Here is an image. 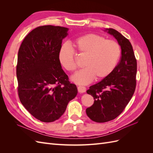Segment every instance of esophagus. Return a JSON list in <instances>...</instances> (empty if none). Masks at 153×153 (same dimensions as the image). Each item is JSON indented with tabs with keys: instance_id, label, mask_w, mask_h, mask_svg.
Returning a JSON list of instances; mask_svg holds the SVG:
<instances>
[{
	"instance_id": "34e87169",
	"label": "esophagus",
	"mask_w": 153,
	"mask_h": 153,
	"mask_svg": "<svg viewBox=\"0 0 153 153\" xmlns=\"http://www.w3.org/2000/svg\"><path fill=\"white\" fill-rule=\"evenodd\" d=\"M78 91L80 93H84L86 91V88L84 86H78Z\"/></svg>"
}]
</instances>
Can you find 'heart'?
Returning a JSON list of instances; mask_svg holds the SVG:
<instances>
[{"instance_id":"1","label":"heart","mask_w":153,"mask_h":153,"mask_svg":"<svg viewBox=\"0 0 153 153\" xmlns=\"http://www.w3.org/2000/svg\"><path fill=\"white\" fill-rule=\"evenodd\" d=\"M75 46L80 55L86 57L84 63L85 68L71 77L72 81L79 85L89 84L95 78L102 80L108 77L116 68L121 56V47L116 41L98 34L82 36L76 39ZM58 58L66 70L74 71L76 69L75 53L69 45L61 46Z\"/></svg>"}]
</instances>
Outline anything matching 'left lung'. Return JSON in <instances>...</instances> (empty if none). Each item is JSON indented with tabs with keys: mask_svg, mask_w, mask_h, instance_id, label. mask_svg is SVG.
<instances>
[{
	"mask_svg": "<svg viewBox=\"0 0 153 153\" xmlns=\"http://www.w3.org/2000/svg\"><path fill=\"white\" fill-rule=\"evenodd\" d=\"M121 48L120 61L110 75L92 85L87 93L93 96L94 104L86 109L92 121L105 123L121 114L131 99L136 88L137 60L129 41L114 29H106Z\"/></svg>",
	"mask_w": 153,
	"mask_h": 153,
	"instance_id": "obj_1",
	"label": "left lung"
}]
</instances>
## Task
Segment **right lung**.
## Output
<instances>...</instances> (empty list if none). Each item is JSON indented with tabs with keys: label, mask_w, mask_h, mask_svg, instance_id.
<instances>
[{
	"label": "right lung",
	"mask_w": 153,
	"mask_h": 153,
	"mask_svg": "<svg viewBox=\"0 0 153 153\" xmlns=\"http://www.w3.org/2000/svg\"><path fill=\"white\" fill-rule=\"evenodd\" d=\"M68 30L53 25L36 27L25 36L18 50V96L28 112L42 122L61 117L78 92L58 58Z\"/></svg>",
	"instance_id": "add662e5"
}]
</instances>
